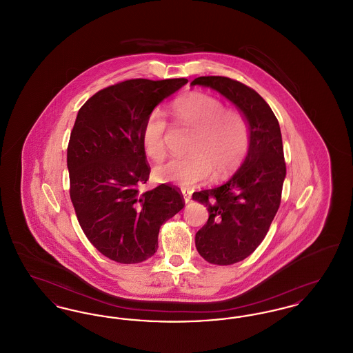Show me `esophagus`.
Returning a JSON list of instances; mask_svg holds the SVG:
<instances>
[{"label": "esophagus", "instance_id": "34e87169", "mask_svg": "<svg viewBox=\"0 0 353 353\" xmlns=\"http://www.w3.org/2000/svg\"><path fill=\"white\" fill-rule=\"evenodd\" d=\"M183 197H184V201L186 202V203L190 202V200H192L190 193H188V192H185V190H183Z\"/></svg>", "mask_w": 353, "mask_h": 353}]
</instances>
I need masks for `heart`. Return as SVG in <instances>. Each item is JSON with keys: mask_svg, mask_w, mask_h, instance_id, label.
Here are the masks:
<instances>
[{"mask_svg": "<svg viewBox=\"0 0 353 353\" xmlns=\"http://www.w3.org/2000/svg\"><path fill=\"white\" fill-rule=\"evenodd\" d=\"M172 115L180 125L193 131V136L186 150L189 156L154 168L159 181L190 188L208 180L212 173L214 180H225L241 167L250 144L249 124L241 112L225 110V104L212 95L190 92L173 101ZM165 131L164 114L153 110L144 123L141 143L154 161L165 157Z\"/></svg>", "mask_w": 353, "mask_h": 353, "instance_id": "b5f03b06", "label": "heart"}]
</instances>
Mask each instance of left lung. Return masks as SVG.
<instances>
[{
	"instance_id": "8db88e82",
	"label": "left lung",
	"mask_w": 353,
	"mask_h": 353,
	"mask_svg": "<svg viewBox=\"0 0 353 353\" xmlns=\"http://www.w3.org/2000/svg\"><path fill=\"white\" fill-rule=\"evenodd\" d=\"M190 85L217 91L249 124V151L232 179L193 193V200L209 212L208 222L196 233L197 252L209 263L233 265L261 245L279 209L285 179L281 127L269 104L245 84L226 77H200Z\"/></svg>"
}]
</instances>
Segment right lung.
Here are the masks:
<instances>
[{"label": "right lung", "instance_id": "1", "mask_svg": "<svg viewBox=\"0 0 353 353\" xmlns=\"http://www.w3.org/2000/svg\"><path fill=\"white\" fill-rule=\"evenodd\" d=\"M188 79H131L84 103L68 148L70 197L88 241L119 263L143 262L157 250L164 222L184 208L177 189L140 192L151 168L141 143L148 115Z\"/></svg>", "mask_w": 353, "mask_h": 353}]
</instances>
